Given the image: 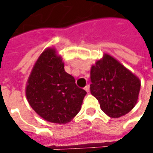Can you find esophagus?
I'll use <instances>...</instances> for the list:
<instances>
[{"label":"esophagus","mask_w":153,"mask_h":153,"mask_svg":"<svg viewBox=\"0 0 153 153\" xmlns=\"http://www.w3.org/2000/svg\"><path fill=\"white\" fill-rule=\"evenodd\" d=\"M84 89H85L87 93H89V91H90V88H89V85H86V87L84 88Z\"/></svg>","instance_id":"obj_1"}]
</instances>
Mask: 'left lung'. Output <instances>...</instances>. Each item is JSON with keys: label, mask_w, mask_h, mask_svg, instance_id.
I'll return each mask as SVG.
<instances>
[{"label": "left lung", "mask_w": 153, "mask_h": 153, "mask_svg": "<svg viewBox=\"0 0 153 153\" xmlns=\"http://www.w3.org/2000/svg\"><path fill=\"white\" fill-rule=\"evenodd\" d=\"M90 78L92 95L109 117H120L136 105L140 89V79L113 57L105 53L92 65Z\"/></svg>", "instance_id": "8db88e82"}]
</instances>
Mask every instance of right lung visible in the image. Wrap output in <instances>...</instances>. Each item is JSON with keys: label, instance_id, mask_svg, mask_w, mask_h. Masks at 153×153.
<instances>
[{"label": "right lung", "instance_id": "right-lung-1", "mask_svg": "<svg viewBox=\"0 0 153 153\" xmlns=\"http://www.w3.org/2000/svg\"><path fill=\"white\" fill-rule=\"evenodd\" d=\"M25 92L28 102L41 117L59 124L69 123L79 112L87 94L65 72L62 58L54 48H47L40 55Z\"/></svg>", "mask_w": 153, "mask_h": 153}]
</instances>
